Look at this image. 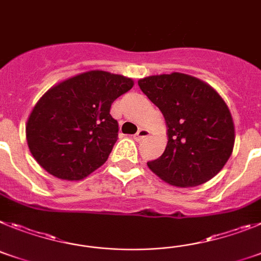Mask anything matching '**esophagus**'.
<instances>
[{
	"label": "esophagus",
	"instance_id": "1",
	"mask_svg": "<svg viewBox=\"0 0 261 261\" xmlns=\"http://www.w3.org/2000/svg\"><path fill=\"white\" fill-rule=\"evenodd\" d=\"M148 135H149L148 130H146V128H139V130H138V133L134 135V139L137 140V142H142V140L146 139Z\"/></svg>",
	"mask_w": 261,
	"mask_h": 261
}]
</instances>
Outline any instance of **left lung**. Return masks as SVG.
<instances>
[{"label": "left lung", "instance_id": "left-lung-1", "mask_svg": "<svg viewBox=\"0 0 261 261\" xmlns=\"http://www.w3.org/2000/svg\"><path fill=\"white\" fill-rule=\"evenodd\" d=\"M142 92L163 113L168 143L148 168L174 187H197L218 173L232 153L235 130L227 105L210 85L185 73L140 79Z\"/></svg>", "mask_w": 261, "mask_h": 261}]
</instances>
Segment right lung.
Returning <instances> with one entry per match:
<instances>
[{"instance_id": "obj_1", "label": "right lung", "mask_w": 261, "mask_h": 261, "mask_svg": "<svg viewBox=\"0 0 261 261\" xmlns=\"http://www.w3.org/2000/svg\"><path fill=\"white\" fill-rule=\"evenodd\" d=\"M133 85L121 74L89 71L47 90L26 124L27 144L38 164L68 181L83 180L99 168L118 139L112 103Z\"/></svg>"}]
</instances>
